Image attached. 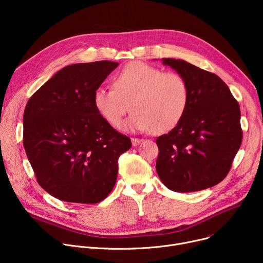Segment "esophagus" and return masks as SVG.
Masks as SVG:
<instances>
[{
    "label": "esophagus",
    "mask_w": 263,
    "mask_h": 263,
    "mask_svg": "<svg viewBox=\"0 0 263 263\" xmlns=\"http://www.w3.org/2000/svg\"><path fill=\"white\" fill-rule=\"evenodd\" d=\"M143 142H144V140H142V139H136V137H133V139H132V145L133 146H139Z\"/></svg>",
    "instance_id": "1"
}]
</instances>
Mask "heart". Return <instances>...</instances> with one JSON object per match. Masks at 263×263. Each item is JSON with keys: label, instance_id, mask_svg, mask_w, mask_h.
I'll use <instances>...</instances> for the list:
<instances>
[{"label": "heart", "instance_id": "obj_1", "mask_svg": "<svg viewBox=\"0 0 263 263\" xmlns=\"http://www.w3.org/2000/svg\"><path fill=\"white\" fill-rule=\"evenodd\" d=\"M190 102V88L183 77L162 72L143 62H131L113 79V88L98 87L92 104L109 126L119 128L129 108L130 117L123 122L124 131L157 133L174 129L183 118Z\"/></svg>", "mask_w": 263, "mask_h": 263}]
</instances>
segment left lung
Here are the masks:
<instances>
[{"mask_svg":"<svg viewBox=\"0 0 263 263\" xmlns=\"http://www.w3.org/2000/svg\"><path fill=\"white\" fill-rule=\"evenodd\" d=\"M187 82L190 102L177 126L157 139L161 181L189 193L219 183L242 143L240 106L225 82L183 60L162 59Z\"/></svg>","mask_w":263,"mask_h":263,"instance_id":"1","label":"left lung"}]
</instances>
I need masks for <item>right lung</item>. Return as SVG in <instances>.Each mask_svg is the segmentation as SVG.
Returning a JSON list of instances; mask_svg holds the SVG:
<instances>
[{
	"instance_id": "right-lung-1",
	"label": "right lung",
	"mask_w": 263,
	"mask_h": 263,
	"mask_svg": "<svg viewBox=\"0 0 263 263\" xmlns=\"http://www.w3.org/2000/svg\"><path fill=\"white\" fill-rule=\"evenodd\" d=\"M118 63L64 67L27 102L23 145L39 185L63 201L97 203L112 192L128 136L103 120L92 93Z\"/></svg>"
}]
</instances>
